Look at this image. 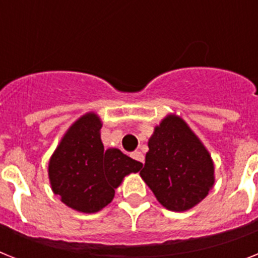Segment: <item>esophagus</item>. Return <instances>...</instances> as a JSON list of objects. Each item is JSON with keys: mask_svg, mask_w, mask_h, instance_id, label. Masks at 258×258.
<instances>
[{"mask_svg": "<svg viewBox=\"0 0 258 258\" xmlns=\"http://www.w3.org/2000/svg\"><path fill=\"white\" fill-rule=\"evenodd\" d=\"M132 157H133L136 161H138V162H141V163L145 162V157L141 152H134L133 154H132Z\"/></svg>", "mask_w": 258, "mask_h": 258, "instance_id": "esophagus-1", "label": "esophagus"}]
</instances>
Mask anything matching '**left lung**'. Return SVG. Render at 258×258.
<instances>
[{"label":"left lung","mask_w":258,"mask_h":258,"mask_svg":"<svg viewBox=\"0 0 258 258\" xmlns=\"http://www.w3.org/2000/svg\"><path fill=\"white\" fill-rule=\"evenodd\" d=\"M148 146L140 175L163 207L182 212L207 197L215 183L214 162L186 121L167 114Z\"/></svg>","instance_id":"left-lung-1"}]
</instances>
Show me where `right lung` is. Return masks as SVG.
Returning <instances> with one entry per match:
<instances>
[{"label": "right lung", "mask_w": 258, "mask_h": 258, "mask_svg": "<svg viewBox=\"0 0 258 258\" xmlns=\"http://www.w3.org/2000/svg\"><path fill=\"white\" fill-rule=\"evenodd\" d=\"M103 124L93 112L70 126L48 162L51 188L72 210L95 214L112 202L114 188L142 163L118 149H104Z\"/></svg>", "instance_id": "add662e5"}]
</instances>
